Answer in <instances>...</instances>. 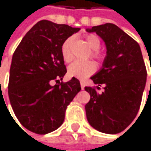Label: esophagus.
Instances as JSON below:
<instances>
[{
  "label": "esophagus",
  "instance_id": "obj_1",
  "mask_svg": "<svg viewBox=\"0 0 151 151\" xmlns=\"http://www.w3.org/2000/svg\"><path fill=\"white\" fill-rule=\"evenodd\" d=\"M81 87L82 89H84V88H85V83H84L83 81H81Z\"/></svg>",
  "mask_w": 151,
  "mask_h": 151
}]
</instances>
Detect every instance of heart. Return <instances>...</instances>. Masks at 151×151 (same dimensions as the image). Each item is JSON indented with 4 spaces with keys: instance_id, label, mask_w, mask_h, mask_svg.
<instances>
[{
    "instance_id": "obj_1",
    "label": "heart",
    "mask_w": 151,
    "mask_h": 151,
    "mask_svg": "<svg viewBox=\"0 0 151 151\" xmlns=\"http://www.w3.org/2000/svg\"><path fill=\"white\" fill-rule=\"evenodd\" d=\"M85 40L88 45L93 50L91 55L99 62L104 61V55L98 50L100 47V40L94 34H88L85 36ZM74 41L73 37H67L61 45V55L63 60L65 63H69L72 60L71 45ZM96 71V65L92 61H75L68 67V74L70 77L83 80L89 77Z\"/></svg>"
}]
</instances>
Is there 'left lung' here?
Returning <instances> with one entry per match:
<instances>
[{
	"instance_id": "obj_1",
	"label": "left lung",
	"mask_w": 151,
	"mask_h": 151,
	"mask_svg": "<svg viewBox=\"0 0 151 151\" xmlns=\"http://www.w3.org/2000/svg\"><path fill=\"white\" fill-rule=\"evenodd\" d=\"M96 32L106 43V56L102 69L90 79L96 87H85L90 100L85 106L89 124L101 132L119 133L134 120L141 106L146 85L147 70L139 44L112 23L95 26Z\"/></svg>"
}]
</instances>
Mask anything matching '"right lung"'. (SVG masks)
Listing matches in <instances>:
<instances>
[{"label":"right lung","instance_id":"obj_1","mask_svg":"<svg viewBox=\"0 0 151 151\" xmlns=\"http://www.w3.org/2000/svg\"><path fill=\"white\" fill-rule=\"evenodd\" d=\"M79 30L40 20L26 34L13 53L9 98L19 122L32 132L46 134L58 129L64 121L67 106L81 89L76 78L60 81L67 72L61 45ZM52 81L57 82L53 86Z\"/></svg>","mask_w":151,"mask_h":151}]
</instances>
